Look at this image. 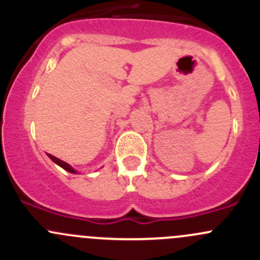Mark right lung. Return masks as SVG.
I'll use <instances>...</instances> for the list:
<instances>
[{
  "label": "right lung",
  "mask_w": 260,
  "mask_h": 260,
  "mask_svg": "<svg viewBox=\"0 0 260 260\" xmlns=\"http://www.w3.org/2000/svg\"><path fill=\"white\" fill-rule=\"evenodd\" d=\"M48 156L50 157V158L52 159V161L55 162V164L59 165V166H60V167H62V169H64V170H67L68 172H72V174H77V171H75V170L73 169V167L70 166V165H68L67 162H64V161H61V159L56 158V157L52 156V154H50V153H48Z\"/></svg>",
  "instance_id": "obj_1"
}]
</instances>
